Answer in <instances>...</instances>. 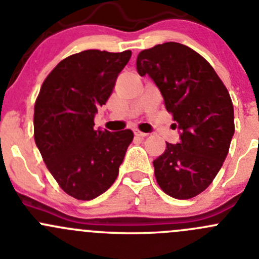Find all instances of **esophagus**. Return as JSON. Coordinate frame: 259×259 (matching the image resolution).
<instances>
[{"mask_svg":"<svg viewBox=\"0 0 259 259\" xmlns=\"http://www.w3.org/2000/svg\"><path fill=\"white\" fill-rule=\"evenodd\" d=\"M135 135H136L137 137H141V139H144V137H147L149 136V135L147 134H145V132H141V131H139V130H135Z\"/></svg>","mask_w":259,"mask_h":259,"instance_id":"esophagus-1","label":"esophagus"}]
</instances>
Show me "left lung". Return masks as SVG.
Here are the masks:
<instances>
[{
  "mask_svg": "<svg viewBox=\"0 0 259 259\" xmlns=\"http://www.w3.org/2000/svg\"><path fill=\"white\" fill-rule=\"evenodd\" d=\"M136 66L157 86L179 131V141L166 142L154 160L157 184L174 198H192L210 186L229 152L235 131L230 95L210 63L181 43L140 52Z\"/></svg>",
  "mask_w": 259,
  "mask_h": 259,
  "instance_id": "1",
  "label": "left lung"
}]
</instances>
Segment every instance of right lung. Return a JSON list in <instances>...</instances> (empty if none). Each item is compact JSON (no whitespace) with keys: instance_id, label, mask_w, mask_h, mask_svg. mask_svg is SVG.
Returning a JSON list of instances; mask_svg holds the SVG:
<instances>
[{"instance_id":"1","label":"right lung","mask_w":259,"mask_h":259,"mask_svg":"<svg viewBox=\"0 0 259 259\" xmlns=\"http://www.w3.org/2000/svg\"><path fill=\"white\" fill-rule=\"evenodd\" d=\"M131 51L89 49L61 61L47 76L34 108L36 147L61 188L89 201L110 188L134 132L94 130L98 108L112 95Z\"/></svg>"}]
</instances>
